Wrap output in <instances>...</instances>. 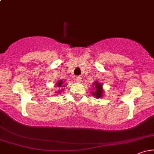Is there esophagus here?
Here are the masks:
<instances>
[{
	"mask_svg": "<svg viewBox=\"0 0 154 154\" xmlns=\"http://www.w3.org/2000/svg\"><path fill=\"white\" fill-rule=\"evenodd\" d=\"M75 80L77 81V82H80L81 80H82V77H80V76H77V77H75Z\"/></svg>",
	"mask_w": 154,
	"mask_h": 154,
	"instance_id": "34e87169",
	"label": "esophagus"
}]
</instances>
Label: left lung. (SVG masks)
<instances>
[{"label": "left lung", "instance_id": "1", "mask_svg": "<svg viewBox=\"0 0 154 154\" xmlns=\"http://www.w3.org/2000/svg\"><path fill=\"white\" fill-rule=\"evenodd\" d=\"M93 87L95 89V91H92L91 93L93 96H95L96 98H100V97L103 96V88H102V84L99 83L98 82H95L93 84Z\"/></svg>", "mask_w": 154, "mask_h": 154}]
</instances>
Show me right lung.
<instances>
[{
    "label": "right lung",
    "mask_w": 154,
    "mask_h": 154,
    "mask_svg": "<svg viewBox=\"0 0 154 154\" xmlns=\"http://www.w3.org/2000/svg\"><path fill=\"white\" fill-rule=\"evenodd\" d=\"M63 80H59V82H58L57 83H56V85H56V87H59V88H63V87H65V85H66V84H63ZM60 92H61V91H60V90H59V91H58V93H59Z\"/></svg>",
    "instance_id": "1"
}]
</instances>
